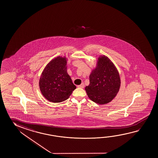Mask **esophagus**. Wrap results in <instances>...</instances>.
Returning a JSON list of instances; mask_svg holds the SVG:
<instances>
[{
    "mask_svg": "<svg viewBox=\"0 0 158 158\" xmlns=\"http://www.w3.org/2000/svg\"><path fill=\"white\" fill-rule=\"evenodd\" d=\"M84 86H85V85H84V83H81V85H77V87L81 88H84Z\"/></svg>",
    "mask_w": 158,
    "mask_h": 158,
    "instance_id": "esophagus-1",
    "label": "esophagus"
}]
</instances>
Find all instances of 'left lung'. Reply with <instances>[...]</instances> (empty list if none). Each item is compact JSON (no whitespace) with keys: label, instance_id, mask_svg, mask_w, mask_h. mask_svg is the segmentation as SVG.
<instances>
[{"label":"left lung","instance_id":"8db88e82","mask_svg":"<svg viewBox=\"0 0 158 158\" xmlns=\"http://www.w3.org/2000/svg\"><path fill=\"white\" fill-rule=\"evenodd\" d=\"M119 73L113 62L105 55L98 58L96 68L89 75V85L85 90L90 100L99 104L109 103L120 87Z\"/></svg>","mask_w":158,"mask_h":158}]
</instances>
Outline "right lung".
I'll return each mask as SVG.
<instances>
[{
  "label": "right lung",
  "instance_id": "obj_1",
  "mask_svg": "<svg viewBox=\"0 0 158 158\" xmlns=\"http://www.w3.org/2000/svg\"><path fill=\"white\" fill-rule=\"evenodd\" d=\"M67 59L58 56L51 60L43 71L39 81L40 92L53 103L67 100L76 87L67 73Z\"/></svg>",
  "mask_w": 158,
  "mask_h": 158
}]
</instances>
